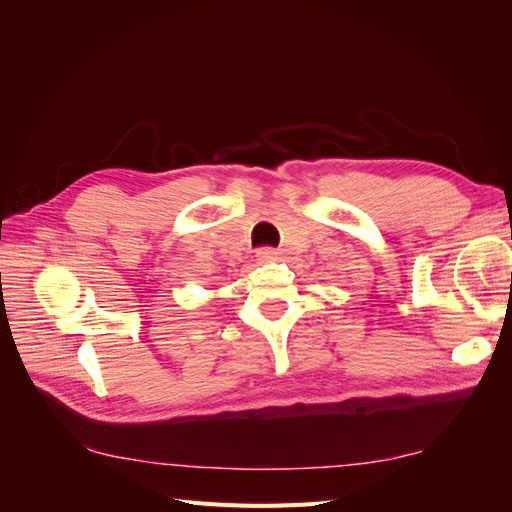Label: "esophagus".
<instances>
[{
    "instance_id": "obj_1",
    "label": "esophagus",
    "mask_w": 512,
    "mask_h": 512,
    "mask_svg": "<svg viewBox=\"0 0 512 512\" xmlns=\"http://www.w3.org/2000/svg\"><path fill=\"white\" fill-rule=\"evenodd\" d=\"M256 256H258L260 262H273V260L280 258V252H277L275 247H260V250L256 252Z\"/></svg>"
}]
</instances>
